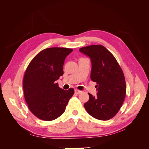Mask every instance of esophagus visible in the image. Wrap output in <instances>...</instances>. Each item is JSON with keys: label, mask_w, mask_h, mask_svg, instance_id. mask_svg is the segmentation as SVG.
Listing matches in <instances>:
<instances>
[{"label": "esophagus", "mask_w": 149, "mask_h": 149, "mask_svg": "<svg viewBox=\"0 0 149 149\" xmlns=\"http://www.w3.org/2000/svg\"><path fill=\"white\" fill-rule=\"evenodd\" d=\"M74 92H75V93H76V94H81V93H82V91H80V90H78V89H74Z\"/></svg>", "instance_id": "1"}]
</instances>
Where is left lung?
Instances as JSON below:
<instances>
[{"instance_id":"8db88e82","label":"left lung","mask_w":149,"mask_h":149,"mask_svg":"<svg viewBox=\"0 0 149 149\" xmlns=\"http://www.w3.org/2000/svg\"><path fill=\"white\" fill-rule=\"evenodd\" d=\"M79 51L91 58V79L97 85V96L88 93L84 108L93 118L107 120L118 113L126 94L124 75L113 55L102 45H90Z\"/></svg>"}]
</instances>
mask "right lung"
I'll use <instances>...</instances> for the list:
<instances>
[{
    "mask_svg": "<svg viewBox=\"0 0 149 149\" xmlns=\"http://www.w3.org/2000/svg\"><path fill=\"white\" fill-rule=\"evenodd\" d=\"M72 51L67 48L45 49L33 58L25 72V100L30 111L40 119L49 121L60 117L73 95V88L65 91L55 83L63 74L65 60Z\"/></svg>",
    "mask_w": 149,
    "mask_h": 149,
    "instance_id": "right-lung-1",
    "label": "right lung"
}]
</instances>
